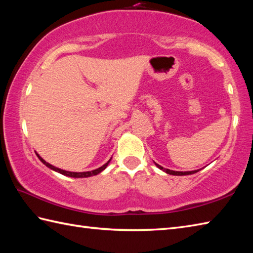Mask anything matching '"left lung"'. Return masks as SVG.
Returning a JSON list of instances; mask_svg holds the SVG:
<instances>
[{"label":"left lung","mask_w":253,"mask_h":253,"mask_svg":"<svg viewBox=\"0 0 253 253\" xmlns=\"http://www.w3.org/2000/svg\"><path fill=\"white\" fill-rule=\"evenodd\" d=\"M154 164L158 166V168L160 169H162L163 171H165L166 174H169V175H175V176H184V175H191V174H195L197 173V171H199V169H196V170H190V171H177V170H171V169H164L162 168V166L157 164L154 162Z\"/></svg>","instance_id":"1"}]
</instances>
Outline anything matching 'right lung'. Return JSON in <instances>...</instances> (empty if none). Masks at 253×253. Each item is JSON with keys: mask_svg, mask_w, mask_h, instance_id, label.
<instances>
[{"mask_svg": "<svg viewBox=\"0 0 253 253\" xmlns=\"http://www.w3.org/2000/svg\"><path fill=\"white\" fill-rule=\"evenodd\" d=\"M36 154H37V157L39 158V160L41 161V162L43 163L45 166H47V168H49L50 169L54 170V171H57V173H60V174H62V175H65V176H68V177H74V178H85V177H90V176L98 175V174L101 173L102 170H104V169H106V166L109 165V163L111 162V160H112V158H111L104 165H102L101 168L96 169L90 170V171H80V173H77V171H68V170H64V169H58V168H55V166H53V165H51L50 163L45 162V161H44L43 159H42V158L40 157V155L38 154L37 152H36Z\"/></svg>", "mask_w": 253, "mask_h": 253, "instance_id": "1", "label": "right lung"}]
</instances>
